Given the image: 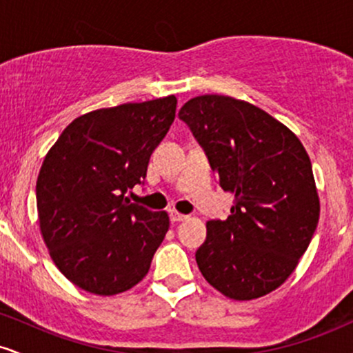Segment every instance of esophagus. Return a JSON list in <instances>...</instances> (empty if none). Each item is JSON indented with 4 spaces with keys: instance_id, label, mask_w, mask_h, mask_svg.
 I'll return each instance as SVG.
<instances>
[{
    "instance_id": "obj_1",
    "label": "esophagus",
    "mask_w": 353,
    "mask_h": 353,
    "mask_svg": "<svg viewBox=\"0 0 353 353\" xmlns=\"http://www.w3.org/2000/svg\"><path fill=\"white\" fill-rule=\"evenodd\" d=\"M169 217H171L172 222H182V221H185V219H188L185 214L177 212V210H171V212H169Z\"/></svg>"
}]
</instances>
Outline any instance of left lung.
Returning <instances> with one entry per match:
<instances>
[{"label": "left lung", "instance_id": "obj_1", "mask_svg": "<svg viewBox=\"0 0 353 353\" xmlns=\"http://www.w3.org/2000/svg\"><path fill=\"white\" fill-rule=\"evenodd\" d=\"M179 117L234 194L225 221H209L196 252L214 289L252 301L289 279L319 224L312 164L299 137L261 108L229 96L189 99Z\"/></svg>", "mask_w": 353, "mask_h": 353}]
</instances>
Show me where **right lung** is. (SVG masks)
Segmentation results:
<instances>
[{
	"instance_id": "1",
	"label": "right lung",
	"mask_w": 353,
	"mask_h": 353,
	"mask_svg": "<svg viewBox=\"0 0 353 353\" xmlns=\"http://www.w3.org/2000/svg\"><path fill=\"white\" fill-rule=\"evenodd\" d=\"M176 96L76 117L48 151L36 182L39 229L61 274L96 295L125 292L149 272L168 212L132 204L154 149L176 117Z\"/></svg>"
}]
</instances>
